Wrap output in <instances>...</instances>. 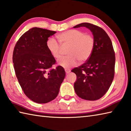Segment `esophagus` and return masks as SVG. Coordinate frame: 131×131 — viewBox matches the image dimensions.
Instances as JSON below:
<instances>
[{
	"mask_svg": "<svg viewBox=\"0 0 131 131\" xmlns=\"http://www.w3.org/2000/svg\"><path fill=\"white\" fill-rule=\"evenodd\" d=\"M65 72L66 74H69L70 72V70H69V69H65Z\"/></svg>",
	"mask_w": 131,
	"mask_h": 131,
	"instance_id": "esophagus-1",
	"label": "esophagus"
}]
</instances>
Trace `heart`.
Wrapping results in <instances>:
<instances>
[{
    "instance_id": "obj_1",
    "label": "heart",
    "mask_w": 131,
    "mask_h": 131,
    "mask_svg": "<svg viewBox=\"0 0 131 131\" xmlns=\"http://www.w3.org/2000/svg\"><path fill=\"white\" fill-rule=\"evenodd\" d=\"M62 46L69 45L68 56L58 60L59 65L65 69L75 66L79 62H83L90 57L93 52L95 41L91 35L84 33L78 29L66 30L57 35ZM47 47L51 55L55 59L61 57V45L54 38H50L47 42Z\"/></svg>"
}]
</instances>
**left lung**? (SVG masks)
I'll list each match as a JSON object with an SVG mask.
<instances>
[{"instance_id": "obj_1", "label": "left lung", "mask_w": 131, "mask_h": 131, "mask_svg": "<svg viewBox=\"0 0 131 131\" xmlns=\"http://www.w3.org/2000/svg\"><path fill=\"white\" fill-rule=\"evenodd\" d=\"M84 27L94 36L93 52L88 60L71 71L77 75L74 88L77 95L88 101H96L106 94L112 82L115 74V55L110 38L102 28L83 23L74 28Z\"/></svg>"}]
</instances>
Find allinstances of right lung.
I'll list each match as a JSON object with an SVG mask.
<instances>
[{
  "label": "right lung",
  "instance_id": "obj_1",
  "mask_svg": "<svg viewBox=\"0 0 131 131\" xmlns=\"http://www.w3.org/2000/svg\"><path fill=\"white\" fill-rule=\"evenodd\" d=\"M56 32L32 28L17 41L13 63L20 86L28 98L37 103H47L58 95L65 77L61 66L52 69L56 60L47 47L48 38Z\"/></svg>",
  "mask_w": 131,
  "mask_h": 131
}]
</instances>
